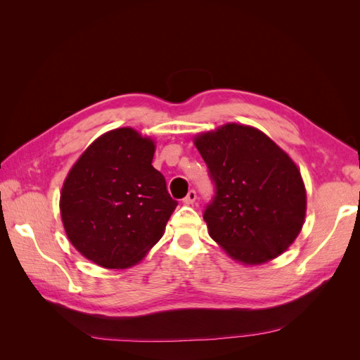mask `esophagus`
I'll list each match as a JSON object with an SVG mask.
<instances>
[{
  "mask_svg": "<svg viewBox=\"0 0 360 360\" xmlns=\"http://www.w3.org/2000/svg\"><path fill=\"white\" fill-rule=\"evenodd\" d=\"M195 200H197V192H195L193 189H191V191L188 192L186 197L183 198V202H184V204H193Z\"/></svg>",
  "mask_w": 360,
  "mask_h": 360,
  "instance_id": "esophagus-1",
  "label": "esophagus"
}]
</instances>
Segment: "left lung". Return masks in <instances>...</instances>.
Masks as SVG:
<instances>
[{
  "label": "left lung",
  "instance_id": "left-lung-1",
  "mask_svg": "<svg viewBox=\"0 0 360 360\" xmlns=\"http://www.w3.org/2000/svg\"><path fill=\"white\" fill-rule=\"evenodd\" d=\"M195 146L214 186L202 214L213 240L246 264L287 250L307 212L294 162L258 129L234 123L197 136Z\"/></svg>",
  "mask_w": 360,
  "mask_h": 360
}]
</instances>
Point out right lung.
<instances>
[{
  "label": "right lung",
  "instance_id": "obj_1",
  "mask_svg": "<svg viewBox=\"0 0 360 360\" xmlns=\"http://www.w3.org/2000/svg\"><path fill=\"white\" fill-rule=\"evenodd\" d=\"M155 143L130 127L97 138L75 163L60 209L72 245L106 269L134 266L163 236L177 201L153 168Z\"/></svg>",
  "mask_w": 360,
  "mask_h": 360
}]
</instances>
